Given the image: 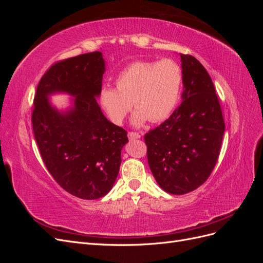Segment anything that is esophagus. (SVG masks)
Listing matches in <instances>:
<instances>
[{
    "label": "esophagus",
    "instance_id": "34e87169",
    "mask_svg": "<svg viewBox=\"0 0 263 263\" xmlns=\"http://www.w3.org/2000/svg\"><path fill=\"white\" fill-rule=\"evenodd\" d=\"M128 138H129V140L139 139V138H140V135H139L138 133H135V132H129V133H128Z\"/></svg>",
    "mask_w": 263,
    "mask_h": 263
}]
</instances>
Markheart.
<instances>
[{"label": "heart", "mask_w": 263, "mask_h": 263, "mask_svg": "<svg viewBox=\"0 0 263 263\" xmlns=\"http://www.w3.org/2000/svg\"><path fill=\"white\" fill-rule=\"evenodd\" d=\"M183 81L177 61L139 60L130 63L115 79L116 87L104 86L100 92V104L109 121L122 124L134 106L132 122L141 126L148 119L161 122L176 108Z\"/></svg>", "instance_id": "obj_1"}]
</instances>
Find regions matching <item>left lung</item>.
Wrapping results in <instances>:
<instances>
[{"instance_id":"left-lung-1","label":"left lung","mask_w":263,"mask_h":263,"mask_svg":"<svg viewBox=\"0 0 263 263\" xmlns=\"http://www.w3.org/2000/svg\"><path fill=\"white\" fill-rule=\"evenodd\" d=\"M182 103L145 135L149 168L163 191L192 192L209 179L220 153L225 123L212 79L191 54H180Z\"/></svg>"}]
</instances>
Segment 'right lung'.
Listing matches in <instances>:
<instances>
[{
	"label": "right lung",
	"instance_id": "right-lung-1",
	"mask_svg": "<svg viewBox=\"0 0 263 263\" xmlns=\"http://www.w3.org/2000/svg\"><path fill=\"white\" fill-rule=\"evenodd\" d=\"M105 61L94 51L61 60L41 79L31 123L46 168L58 184L83 200H97L113 187L121 166L127 132L102 113L97 98L102 90ZM67 92L75 99L58 111L48 98Z\"/></svg>",
	"mask_w": 263,
	"mask_h": 263
}]
</instances>
